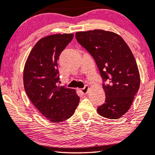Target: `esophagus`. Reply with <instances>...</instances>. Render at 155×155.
<instances>
[{"label":"esophagus","mask_w":155,"mask_h":155,"mask_svg":"<svg viewBox=\"0 0 155 155\" xmlns=\"http://www.w3.org/2000/svg\"><path fill=\"white\" fill-rule=\"evenodd\" d=\"M88 91V85H86L83 88H81V91L83 94H87Z\"/></svg>","instance_id":"esophagus-1"}]
</instances>
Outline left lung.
<instances>
[{
	"label": "left lung",
	"instance_id": "8db88e82",
	"mask_svg": "<svg viewBox=\"0 0 155 155\" xmlns=\"http://www.w3.org/2000/svg\"><path fill=\"white\" fill-rule=\"evenodd\" d=\"M77 42L94 57L103 80L106 101L97 111L117 119L129 110L140 88V74L133 53L116 33L94 30L76 33Z\"/></svg>",
	"mask_w": 155,
	"mask_h": 155
}]
</instances>
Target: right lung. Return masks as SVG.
<instances>
[{"label": "right lung", "instance_id": "add662e5", "mask_svg": "<svg viewBox=\"0 0 155 155\" xmlns=\"http://www.w3.org/2000/svg\"><path fill=\"white\" fill-rule=\"evenodd\" d=\"M74 34H56L38 41L24 68L25 90L30 101L49 120L60 123L72 116L79 103L74 89L57 86L58 59Z\"/></svg>", "mask_w": 155, "mask_h": 155}]
</instances>
